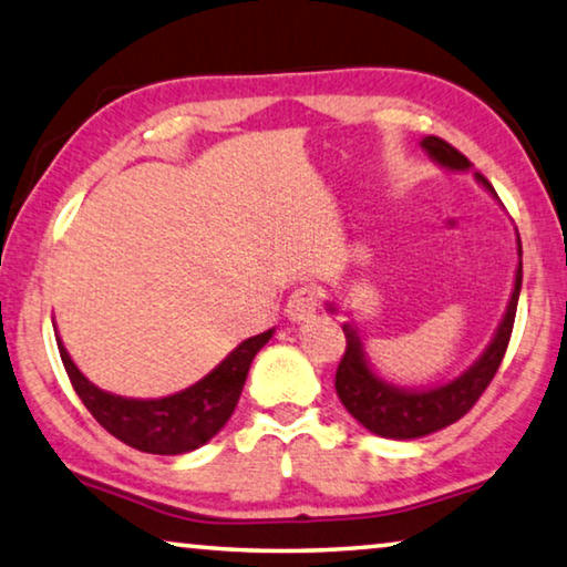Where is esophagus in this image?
<instances>
[{
  "label": "esophagus",
  "instance_id": "esophagus-1",
  "mask_svg": "<svg viewBox=\"0 0 567 567\" xmlns=\"http://www.w3.org/2000/svg\"><path fill=\"white\" fill-rule=\"evenodd\" d=\"M318 308H320V287L318 285H302L290 295L285 312H287V318H292V320H306Z\"/></svg>",
  "mask_w": 567,
  "mask_h": 567
}]
</instances>
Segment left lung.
<instances>
[{
  "label": "left lung",
  "instance_id": "left-lung-1",
  "mask_svg": "<svg viewBox=\"0 0 567 567\" xmlns=\"http://www.w3.org/2000/svg\"><path fill=\"white\" fill-rule=\"evenodd\" d=\"M430 155L437 163L451 167V171H466L471 167V159L463 152L447 145L441 137H425L422 140ZM476 177L494 193L492 183L484 175ZM519 257H522V244H519ZM519 287H522V261L517 269V282H514V292L506 308V316L502 320L499 331H496L494 341L484 351L476 364H473L466 374L455 379V382L445 386H435V390L425 392H404L396 386L384 384L382 379L371 374L367 367L364 351L357 333L349 326H343L346 336V351L341 357V364L336 369V394L343 402V408L357 417L361 425L371 433L382 437H396V441H410V437H422L435 433V430L453 425L458 422L466 412L478 402V396L486 392V386L492 384V379L509 346L514 316H517V302H519Z\"/></svg>",
  "mask_w": 567,
  "mask_h": 567
}]
</instances>
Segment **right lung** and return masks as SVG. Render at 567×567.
Wrapping results in <instances>:
<instances>
[{
    "mask_svg": "<svg viewBox=\"0 0 567 567\" xmlns=\"http://www.w3.org/2000/svg\"><path fill=\"white\" fill-rule=\"evenodd\" d=\"M269 338H272V328L247 338L206 379L165 400H124V396L101 392L75 369L61 338L55 341L75 394L106 433L142 453L181 455L208 443L226 425L247 382L251 359Z\"/></svg>",
    "mask_w": 567,
    "mask_h": 567,
    "instance_id": "obj_1",
    "label": "right lung"
}]
</instances>
